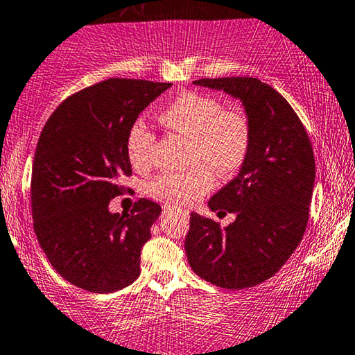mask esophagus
Instances as JSON below:
<instances>
[{"label":"esophagus","instance_id":"esophagus-1","mask_svg":"<svg viewBox=\"0 0 355 355\" xmlns=\"http://www.w3.org/2000/svg\"><path fill=\"white\" fill-rule=\"evenodd\" d=\"M173 211H177V213L183 214V216H187V211H182V209H175L172 206H164V213H173Z\"/></svg>","mask_w":355,"mask_h":355}]
</instances>
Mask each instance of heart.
<instances>
[{
    "mask_svg": "<svg viewBox=\"0 0 355 355\" xmlns=\"http://www.w3.org/2000/svg\"><path fill=\"white\" fill-rule=\"evenodd\" d=\"M168 131L190 137L191 160H200L185 170H167L150 182L149 191L157 200L175 206H187L208 193L214 178L239 172L249 155L250 123L237 110H224L216 98L195 92H183L172 98L157 116ZM154 132L137 121L125 137V150L134 167L149 164Z\"/></svg>",
    "mask_w": 355,
    "mask_h": 355,
    "instance_id": "heart-1",
    "label": "heart"
}]
</instances>
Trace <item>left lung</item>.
<instances>
[{"instance_id": "obj_1", "label": "left lung", "mask_w": 355, "mask_h": 355, "mask_svg": "<svg viewBox=\"0 0 355 355\" xmlns=\"http://www.w3.org/2000/svg\"><path fill=\"white\" fill-rule=\"evenodd\" d=\"M193 85L239 100L252 139L237 177L208 201L211 211L234 213L236 221L221 230L191 213L188 263L221 288H250L275 275L302 242L316 175L313 147L288 101L260 80L201 78Z\"/></svg>"}]
</instances>
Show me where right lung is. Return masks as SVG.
<instances>
[{"label":"right lung","instance_id":"1","mask_svg":"<svg viewBox=\"0 0 355 355\" xmlns=\"http://www.w3.org/2000/svg\"><path fill=\"white\" fill-rule=\"evenodd\" d=\"M172 83L110 78L67 98L35 147L31 180L34 231L58 275L93 293H113L141 273L142 245L162 209L141 198L111 213L132 173L125 137Z\"/></svg>","mask_w":355,"mask_h":355}]
</instances>
